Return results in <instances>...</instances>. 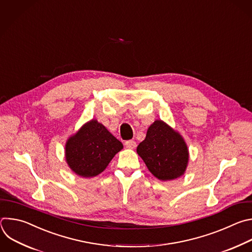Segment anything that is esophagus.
Masks as SVG:
<instances>
[{
  "instance_id": "obj_1",
  "label": "esophagus",
  "mask_w": 252,
  "mask_h": 252,
  "mask_svg": "<svg viewBox=\"0 0 252 252\" xmlns=\"http://www.w3.org/2000/svg\"><path fill=\"white\" fill-rule=\"evenodd\" d=\"M125 146L128 149H134L137 146V144H136V142L134 140H129V141L125 142Z\"/></svg>"
}]
</instances>
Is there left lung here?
Returning a JSON list of instances; mask_svg holds the SVG:
<instances>
[{
    "instance_id": "obj_1",
    "label": "left lung",
    "mask_w": 252,
    "mask_h": 252,
    "mask_svg": "<svg viewBox=\"0 0 252 252\" xmlns=\"http://www.w3.org/2000/svg\"><path fill=\"white\" fill-rule=\"evenodd\" d=\"M137 153L151 174L163 182L182 177L189 158L183 136L161 119L150 125L146 138L137 147Z\"/></svg>"
}]
</instances>
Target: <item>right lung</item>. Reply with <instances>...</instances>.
Listing matches in <instances>:
<instances>
[{"label":"right lung","instance_id":"add662e5","mask_svg":"<svg viewBox=\"0 0 252 252\" xmlns=\"http://www.w3.org/2000/svg\"><path fill=\"white\" fill-rule=\"evenodd\" d=\"M123 144L96 119L83 124L65 143V161L79 177L92 178L101 174Z\"/></svg>","mask_w":252,"mask_h":252}]
</instances>
